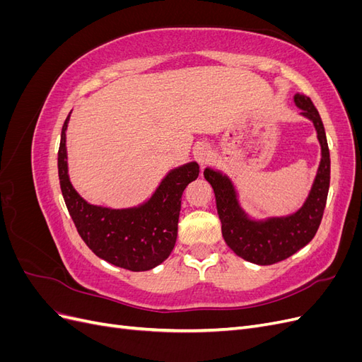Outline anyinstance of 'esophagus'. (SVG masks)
I'll use <instances>...</instances> for the list:
<instances>
[{"instance_id":"1","label":"esophagus","mask_w":362,"mask_h":362,"mask_svg":"<svg viewBox=\"0 0 362 362\" xmlns=\"http://www.w3.org/2000/svg\"><path fill=\"white\" fill-rule=\"evenodd\" d=\"M193 154H194L196 161H198L202 168L206 166V164L210 163L213 158V151L206 144H199L193 149Z\"/></svg>"}]
</instances>
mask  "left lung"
I'll return each instance as SVG.
<instances>
[{
	"instance_id": "obj_1",
	"label": "left lung",
	"mask_w": 362,
	"mask_h": 362,
	"mask_svg": "<svg viewBox=\"0 0 362 362\" xmlns=\"http://www.w3.org/2000/svg\"><path fill=\"white\" fill-rule=\"evenodd\" d=\"M294 104L300 108V115L313 122L322 149L311 190L299 210L286 216L252 217L240 204L238 192L226 173L211 168L204 170L205 180L214 190L226 245L238 257L259 266L275 264L311 242L320 226L329 192L331 158L322 117L313 101L303 93L294 95Z\"/></svg>"
}]
</instances>
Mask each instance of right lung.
<instances>
[{"label": "right lung", "mask_w": 362, "mask_h": 362, "mask_svg": "<svg viewBox=\"0 0 362 362\" xmlns=\"http://www.w3.org/2000/svg\"><path fill=\"white\" fill-rule=\"evenodd\" d=\"M64 120L59 148V180L64 202L76 231L95 255L113 266L133 272L157 267L177 242L181 196L199 177V164L190 161L169 170L145 202L128 208L93 205L74 189L68 172Z\"/></svg>", "instance_id": "1"}]
</instances>
